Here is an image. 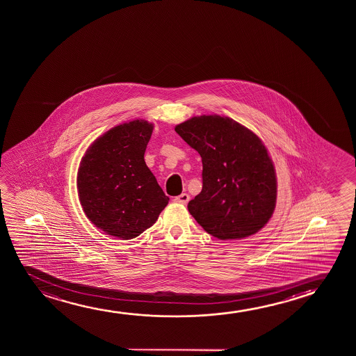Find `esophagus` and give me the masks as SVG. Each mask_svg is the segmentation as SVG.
Here are the masks:
<instances>
[{
  "instance_id": "esophagus-1",
  "label": "esophagus",
  "mask_w": 356,
  "mask_h": 356,
  "mask_svg": "<svg viewBox=\"0 0 356 356\" xmlns=\"http://www.w3.org/2000/svg\"><path fill=\"white\" fill-rule=\"evenodd\" d=\"M174 200H175L176 203H180V204H187L188 200H190V195H187V193H182V195L175 197Z\"/></svg>"
}]
</instances>
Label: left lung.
<instances>
[{
    "label": "left lung",
    "instance_id": "1",
    "mask_svg": "<svg viewBox=\"0 0 356 356\" xmlns=\"http://www.w3.org/2000/svg\"><path fill=\"white\" fill-rule=\"evenodd\" d=\"M175 131L202 156L203 187L188 203L195 221L224 241L263 229L275 210L277 181L261 140L216 114L192 118Z\"/></svg>",
    "mask_w": 356,
    "mask_h": 356
}]
</instances>
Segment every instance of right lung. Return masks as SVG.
<instances>
[{
	"mask_svg": "<svg viewBox=\"0 0 356 356\" xmlns=\"http://www.w3.org/2000/svg\"><path fill=\"white\" fill-rule=\"evenodd\" d=\"M153 125L134 120L113 127L90 146L78 172L79 200L96 227L135 238L156 222L169 197L145 161Z\"/></svg>",
	"mask_w": 356,
	"mask_h": 356,
	"instance_id": "add662e5",
	"label": "right lung"
}]
</instances>
